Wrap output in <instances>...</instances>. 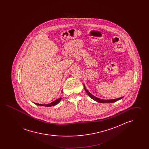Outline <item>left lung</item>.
Masks as SVG:
<instances>
[{
  "instance_id": "1",
  "label": "left lung",
  "mask_w": 149,
  "mask_h": 149,
  "mask_svg": "<svg viewBox=\"0 0 149 149\" xmlns=\"http://www.w3.org/2000/svg\"><path fill=\"white\" fill-rule=\"evenodd\" d=\"M84 89H85V92H86V93L88 94V95H89V97H91L92 99H93L94 100H95V101H96V102H97L101 103H113V102H116V101H117V100H120V99H121L122 98H123V97H120V98H117V99H100V98H97V97H95L94 95H93L91 93L89 92L88 91V89L86 88V87H85L84 84Z\"/></svg>"
}]
</instances>
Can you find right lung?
Instances as JSON below:
<instances>
[{
  "mask_svg": "<svg viewBox=\"0 0 149 149\" xmlns=\"http://www.w3.org/2000/svg\"><path fill=\"white\" fill-rule=\"evenodd\" d=\"M63 91V90H62ZM61 100V97L59 98L58 99H56L55 100L53 101L52 102L49 103V104H38V103H34L35 104L37 105V106H44V107H51L57 105Z\"/></svg>",
  "mask_w": 149,
  "mask_h": 149,
  "instance_id": "right-lung-1",
  "label": "right lung"
}]
</instances>
